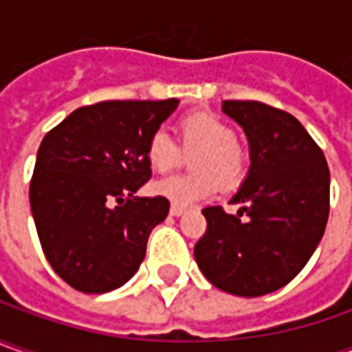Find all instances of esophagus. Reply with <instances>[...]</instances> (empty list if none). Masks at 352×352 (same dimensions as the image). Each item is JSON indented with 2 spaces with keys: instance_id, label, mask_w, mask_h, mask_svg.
Segmentation results:
<instances>
[{
  "instance_id": "obj_1",
  "label": "esophagus",
  "mask_w": 352,
  "mask_h": 352,
  "mask_svg": "<svg viewBox=\"0 0 352 352\" xmlns=\"http://www.w3.org/2000/svg\"><path fill=\"white\" fill-rule=\"evenodd\" d=\"M169 212H171V216H183V214H185V208H183V206H179V204H171Z\"/></svg>"
}]
</instances>
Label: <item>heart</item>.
I'll return each instance as SVG.
<instances>
[{
	"label": "heart",
	"mask_w": 352,
	"mask_h": 352,
	"mask_svg": "<svg viewBox=\"0 0 352 352\" xmlns=\"http://www.w3.org/2000/svg\"><path fill=\"white\" fill-rule=\"evenodd\" d=\"M177 130L181 148L195 152L190 155V169L195 171L155 183L153 190L160 197L173 204H192L210 197L218 183L224 188L241 183L248 171V153L237 144L236 130L230 122L214 113H192L179 120ZM146 155L155 173H167L179 164L181 150L167 132L155 130L148 140Z\"/></svg>",
	"instance_id": "heart-1"
}]
</instances>
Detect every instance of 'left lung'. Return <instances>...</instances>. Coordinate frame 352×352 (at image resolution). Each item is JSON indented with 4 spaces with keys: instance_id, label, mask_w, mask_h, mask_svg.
<instances>
[{
    "instance_id": "1",
    "label": "left lung",
    "mask_w": 352,
    "mask_h": 352,
    "mask_svg": "<svg viewBox=\"0 0 352 352\" xmlns=\"http://www.w3.org/2000/svg\"><path fill=\"white\" fill-rule=\"evenodd\" d=\"M249 142L248 177L230 200L237 214L208 206L195 245L216 288L255 298L288 285L314 255L329 216V167L292 115L259 101H224Z\"/></svg>"
}]
</instances>
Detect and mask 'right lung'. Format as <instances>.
Instances as JSON below:
<instances>
[{
  "instance_id": "obj_1",
  "label": "right lung",
  "mask_w": 352,
  "mask_h": 352,
  "mask_svg": "<svg viewBox=\"0 0 352 352\" xmlns=\"http://www.w3.org/2000/svg\"><path fill=\"white\" fill-rule=\"evenodd\" d=\"M177 104H87L41 142L29 190L32 218L46 259L72 288L111 292L140 269L148 237L169 212L165 197H136L152 177L146 148Z\"/></svg>"
}]
</instances>
